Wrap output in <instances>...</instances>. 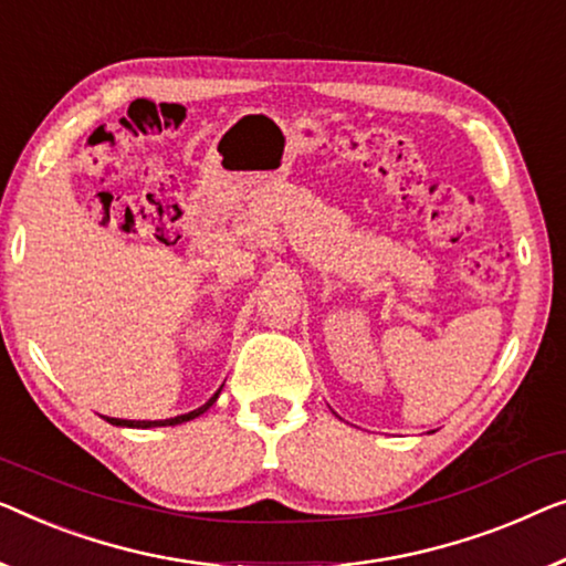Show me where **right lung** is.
Instances as JSON below:
<instances>
[{
    "label": "right lung",
    "instance_id": "add662e5",
    "mask_svg": "<svg viewBox=\"0 0 566 566\" xmlns=\"http://www.w3.org/2000/svg\"><path fill=\"white\" fill-rule=\"evenodd\" d=\"M219 392H222V388H219V390L214 392V396H211L201 408H196V411H188V413H184V416H174V419H166V421H127V419H106V421H109L112 426H129V429H153V426H176V423H184V421L196 419V416H201L203 411H209V408L217 403Z\"/></svg>",
    "mask_w": 566,
    "mask_h": 566
}]
</instances>
